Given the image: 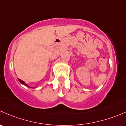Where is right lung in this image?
I'll use <instances>...</instances> for the list:
<instances>
[{
    "mask_svg": "<svg viewBox=\"0 0 126 126\" xmlns=\"http://www.w3.org/2000/svg\"><path fill=\"white\" fill-rule=\"evenodd\" d=\"M19 82H20V83H21L22 84H24V85H27V87H30V88H32V87H29V86H28V85H27V84H25V82L24 81H22V80H21V79H19Z\"/></svg>",
    "mask_w": 126,
    "mask_h": 126,
    "instance_id": "add662e5",
    "label": "right lung"
}]
</instances>
